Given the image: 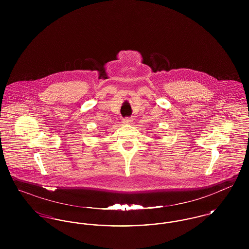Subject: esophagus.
Segmentation results:
<instances>
[{
    "label": "esophagus",
    "instance_id": "1",
    "mask_svg": "<svg viewBox=\"0 0 249 249\" xmlns=\"http://www.w3.org/2000/svg\"><path fill=\"white\" fill-rule=\"evenodd\" d=\"M123 123L124 124H131L132 123V119H130V118H126V119H123Z\"/></svg>",
    "mask_w": 249,
    "mask_h": 249
}]
</instances>
